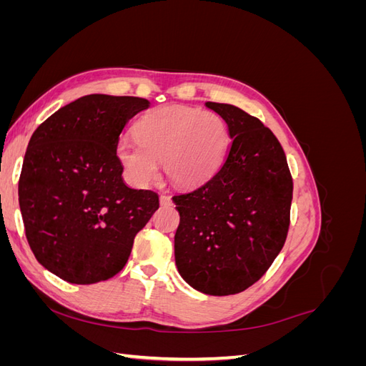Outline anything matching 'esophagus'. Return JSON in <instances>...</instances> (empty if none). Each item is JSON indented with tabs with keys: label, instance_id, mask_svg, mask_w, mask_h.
Segmentation results:
<instances>
[{
	"label": "esophagus",
	"instance_id": "1",
	"mask_svg": "<svg viewBox=\"0 0 366 366\" xmlns=\"http://www.w3.org/2000/svg\"><path fill=\"white\" fill-rule=\"evenodd\" d=\"M160 204L162 206H171L172 204V200H171V197L169 195H160Z\"/></svg>",
	"mask_w": 366,
	"mask_h": 366
}]
</instances>
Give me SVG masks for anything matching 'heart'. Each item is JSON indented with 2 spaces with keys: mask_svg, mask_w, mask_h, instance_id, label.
<instances>
[{
  "mask_svg": "<svg viewBox=\"0 0 366 366\" xmlns=\"http://www.w3.org/2000/svg\"><path fill=\"white\" fill-rule=\"evenodd\" d=\"M136 137H120L116 156L127 179L148 186L159 179V162L179 186H195L210 179L223 164L229 148L224 120L202 109L166 105L143 114Z\"/></svg>",
  "mask_w": 366,
  "mask_h": 366,
  "instance_id": "obj_1",
  "label": "heart"
}]
</instances>
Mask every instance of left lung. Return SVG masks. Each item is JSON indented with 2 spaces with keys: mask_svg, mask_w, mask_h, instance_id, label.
I'll list each match as a JSON object with an SVG mask.
<instances>
[{
  "mask_svg": "<svg viewBox=\"0 0 366 366\" xmlns=\"http://www.w3.org/2000/svg\"><path fill=\"white\" fill-rule=\"evenodd\" d=\"M204 105L223 117L232 143L214 177L172 197L180 214L175 264L195 290L226 296L249 289L278 257L293 182L281 143L259 119L229 104Z\"/></svg>",
  "mask_w": 366,
  "mask_h": 366,
  "instance_id": "left-lung-1",
  "label": "left lung"
}]
</instances>
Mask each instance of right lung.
Listing matches in <instances>:
<instances>
[{"instance_id":"right-lung-1","label":"right lung","mask_w":366,"mask_h":366,"mask_svg":"<svg viewBox=\"0 0 366 366\" xmlns=\"http://www.w3.org/2000/svg\"><path fill=\"white\" fill-rule=\"evenodd\" d=\"M132 96L88 94L59 108L29 142L18 195L35 258L71 284L113 278L159 195L124 182L116 143L149 107Z\"/></svg>"}]
</instances>
